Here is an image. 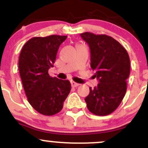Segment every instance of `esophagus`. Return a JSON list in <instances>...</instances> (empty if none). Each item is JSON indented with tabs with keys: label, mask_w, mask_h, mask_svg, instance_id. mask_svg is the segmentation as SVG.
<instances>
[{
	"label": "esophagus",
	"mask_w": 148,
	"mask_h": 148,
	"mask_svg": "<svg viewBox=\"0 0 148 148\" xmlns=\"http://www.w3.org/2000/svg\"><path fill=\"white\" fill-rule=\"evenodd\" d=\"M71 86H72V87L75 88V87H77V86H79V84H78V83H75V82L72 81V82H71Z\"/></svg>",
	"instance_id": "1"
}]
</instances>
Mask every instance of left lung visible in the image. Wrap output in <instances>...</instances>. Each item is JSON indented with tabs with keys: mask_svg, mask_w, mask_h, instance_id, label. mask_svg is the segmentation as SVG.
<instances>
[{
	"mask_svg": "<svg viewBox=\"0 0 148 148\" xmlns=\"http://www.w3.org/2000/svg\"><path fill=\"white\" fill-rule=\"evenodd\" d=\"M90 49V67L99 84L89 88L85 101L91 113L106 116L114 112L127 91V79L130 76V57L119 42L106 34L90 32L80 34Z\"/></svg>",
	"mask_w": 148,
	"mask_h": 148,
	"instance_id": "1",
	"label": "left lung"
}]
</instances>
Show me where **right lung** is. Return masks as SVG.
Here are the masks:
<instances>
[{
  "instance_id": "obj_1",
  "label": "right lung",
  "mask_w": 148,
  "mask_h": 148,
  "mask_svg": "<svg viewBox=\"0 0 148 148\" xmlns=\"http://www.w3.org/2000/svg\"><path fill=\"white\" fill-rule=\"evenodd\" d=\"M67 36L33 37L25 43L18 60V69L25 93L31 106L47 116L62 110L71 89L68 80L51 77L59 47Z\"/></svg>"
}]
</instances>
